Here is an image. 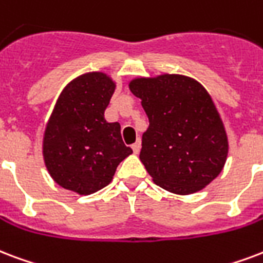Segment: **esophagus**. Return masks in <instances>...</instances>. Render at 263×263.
Here are the masks:
<instances>
[{
  "label": "esophagus",
  "instance_id": "obj_1",
  "mask_svg": "<svg viewBox=\"0 0 263 263\" xmlns=\"http://www.w3.org/2000/svg\"><path fill=\"white\" fill-rule=\"evenodd\" d=\"M132 150H134V153H135V154L139 153V150H140V140H136L135 143L132 145Z\"/></svg>",
  "mask_w": 263,
  "mask_h": 263
}]
</instances>
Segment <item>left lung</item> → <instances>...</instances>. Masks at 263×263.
<instances>
[{
	"label": "left lung",
	"instance_id": "8db88e82",
	"mask_svg": "<svg viewBox=\"0 0 263 263\" xmlns=\"http://www.w3.org/2000/svg\"><path fill=\"white\" fill-rule=\"evenodd\" d=\"M129 89L149 117L139 158L154 183L175 194L211 183L223 170L229 143L207 89L180 74L135 78Z\"/></svg>",
	"mask_w": 263,
	"mask_h": 263
}]
</instances>
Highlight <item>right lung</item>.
Masks as SVG:
<instances>
[{
	"label": "right lung",
	"mask_w": 263,
	"mask_h": 263,
	"mask_svg": "<svg viewBox=\"0 0 263 263\" xmlns=\"http://www.w3.org/2000/svg\"><path fill=\"white\" fill-rule=\"evenodd\" d=\"M116 83L102 71L85 73L62 91L44 132L43 156L56 183L88 196L111 182L118 164L132 153L121 127L105 110Z\"/></svg>",
	"instance_id": "add662e5"
}]
</instances>
